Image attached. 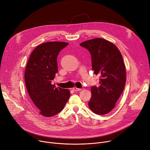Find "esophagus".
Masks as SVG:
<instances>
[{
	"label": "esophagus",
	"instance_id": "34e87169",
	"mask_svg": "<svg viewBox=\"0 0 150 150\" xmlns=\"http://www.w3.org/2000/svg\"><path fill=\"white\" fill-rule=\"evenodd\" d=\"M73 90H74V91L75 92H77V91H81V88H76V87H74V88H73Z\"/></svg>",
	"mask_w": 150,
	"mask_h": 150
}]
</instances>
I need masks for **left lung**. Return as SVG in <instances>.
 <instances>
[{"instance_id": "8db88e82", "label": "left lung", "mask_w": 150, "mask_h": 150, "mask_svg": "<svg viewBox=\"0 0 150 150\" xmlns=\"http://www.w3.org/2000/svg\"><path fill=\"white\" fill-rule=\"evenodd\" d=\"M89 51L94 74L99 76V86L91 87L88 107L97 115H105L115 107L125 85L126 72L117 47L105 39L96 38L80 43Z\"/></svg>"}]
</instances>
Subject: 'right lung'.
I'll return each instance as SVG.
<instances>
[{"label": "right lung", "mask_w": 150, "mask_h": 150, "mask_svg": "<svg viewBox=\"0 0 150 150\" xmlns=\"http://www.w3.org/2000/svg\"><path fill=\"white\" fill-rule=\"evenodd\" d=\"M68 43L49 42L38 45L29 57L25 72L28 94L40 113L46 117L62 111L70 98L68 89L52 84L58 72L57 56Z\"/></svg>", "instance_id": "add662e5"}]
</instances>
